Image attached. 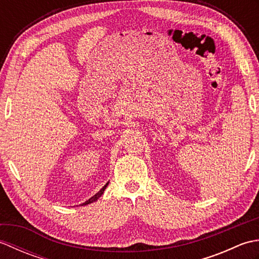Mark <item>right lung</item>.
I'll list each match as a JSON object with an SVG mask.
<instances>
[{"label": "right lung", "mask_w": 259, "mask_h": 259, "mask_svg": "<svg viewBox=\"0 0 259 259\" xmlns=\"http://www.w3.org/2000/svg\"><path fill=\"white\" fill-rule=\"evenodd\" d=\"M107 186H108V184H106V185H104V186L102 187V189H101L100 191H99V192H97V194H96L95 196H93V197H91L89 200H87L85 202H83V203H82V205H88V203H91V202H93V201H96V200H98V199H99V198H100V197L102 196V194H103V192H104V189H106V188H107Z\"/></svg>", "instance_id": "add662e5"}]
</instances>
